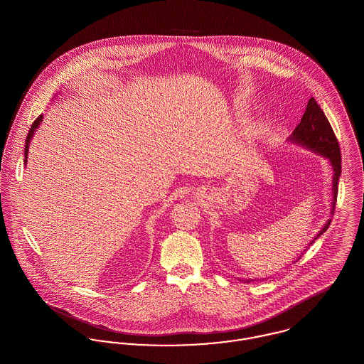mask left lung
Segmentation results:
<instances>
[{
    "label": "left lung",
    "mask_w": 364,
    "mask_h": 364,
    "mask_svg": "<svg viewBox=\"0 0 364 364\" xmlns=\"http://www.w3.org/2000/svg\"><path fill=\"white\" fill-rule=\"evenodd\" d=\"M291 144L300 146L306 150H310L318 156H323L329 161V165L333 171L332 178V208L331 214H333L336 206V196H338V182L342 172V158L338 140L335 137V133L322 112V109L315 102L314 98H310L306 112L301 117V122L297 124V127L293 130L291 136L287 139ZM331 218L325 223V225L321 228V231L314 237L310 244H312L318 237H321L329 227ZM307 248V247H306ZM252 280H247L250 283Z\"/></svg>",
    "instance_id": "1"
}]
</instances>
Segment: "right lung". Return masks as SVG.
<instances>
[{"label":"right lung","instance_id":"obj_1","mask_svg":"<svg viewBox=\"0 0 364 364\" xmlns=\"http://www.w3.org/2000/svg\"><path fill=\"white\" fill-rule=\"evenodd\" d=\"M42 120H43V114H41L33 123H32V126H31V129H29V133H28V136H26V141H25V165H26V162H28V153H29V143H31V140L33 139V136H35V132L38 130V127L41 126V123H42Z\"/></svg>","mask_w":364,"mask_h":364}]
</instances>
